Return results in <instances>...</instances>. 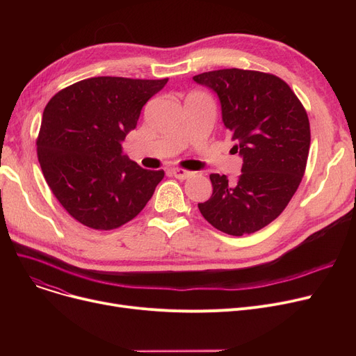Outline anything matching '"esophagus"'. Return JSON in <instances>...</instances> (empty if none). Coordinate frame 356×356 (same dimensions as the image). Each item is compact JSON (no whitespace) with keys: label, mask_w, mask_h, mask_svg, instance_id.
<instances>
[{"label":"esophagus","mask_w":356,"mask_h":356,"mask_svg":"<svg viewBox=\"0 0 356 356\" xmlns=\"http://www.w3.org/2000/svg\"><path fill=\"white\" fill-rule=\"evenodd\" d=\"M172 173H173V176L176 179H180V180H186V179H189V177H192L195 175L191 170H184V168H173Z\"/></svg>","instance_id":"esophagus-1"}]
</instances>
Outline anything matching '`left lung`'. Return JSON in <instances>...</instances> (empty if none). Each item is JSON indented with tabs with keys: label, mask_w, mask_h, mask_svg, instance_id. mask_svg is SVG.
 <instances>
[{
	"label": "left lung",
	"mask_w": 356,
	"mask_h": 356,
	"mask_svg": "<svg viewBox=\"0 0 356 356\" xmlns=\"http://www.w3.org/2000/svg\"><path fill=\"white\" fill-rule=\"evenodd\" d=\"M220 99L222 120L244 159L228 183L212 173L213 193L199 211L222 232L242 236L280 216L300 184L310 148L307 112L291 88L273 73L219 69L193 76Z\"/></svg>",
	"instance_id": "8db88e82"
}]
</instances>
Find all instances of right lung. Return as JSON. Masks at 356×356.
I'll list each match as a JSON object with an SVG mask.
<instances>
[{"label":"right lung","instance_id":"right-lung-1","mask_svg":"<svg viewBox=\"0 0 356 356\" xmlns=\"http://www.w3.org/2000/svg\"><path fill=\"white\" fill-rule=\"evenodd\" d=\"M167 81L89 78L47 102L35 140L37 157L50 191L82 225L120 228L152 199L164 172L147 170L122 156L121 141Z\"/></svg>","mask_w":356,"mask_h":356}]
</instances>
